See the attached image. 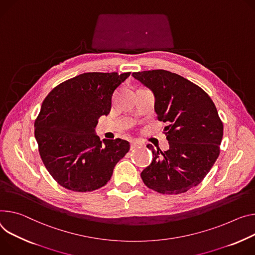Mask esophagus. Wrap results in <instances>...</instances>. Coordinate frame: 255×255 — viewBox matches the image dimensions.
<instances>
[{"instance_id":"34e87169","label":"esophagus","mask_w":255,"mask_h":255,"mask_svg":"<svg viewBox=\"0 0 255 255\" xmlns=\"http://www.w3.org/2000/svg\"><path fill=\"white\" fill-rule=\"evenodd\" d=\"M131 149H133V148H135V147H137L138 145H140V143L138 142V141H136V140H133V141H131Z\"/></svg>"}]
</instances>
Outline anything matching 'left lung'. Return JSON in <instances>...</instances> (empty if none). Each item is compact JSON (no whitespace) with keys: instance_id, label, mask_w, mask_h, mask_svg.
Here are the masks:
<instances>
[{"instance_id":"8db88e82","label":"left lung","mask_w":255,"mask_h":255,"mask_svg":"<svg viewBox=\"0 0 255 255\" xmlns=\"http://www.w3.org/2000/svg\"><path fill=\"white\" fill-rule=\"evenodd\" d=\"M132 76L154 96L159 121L168 123L164 132L169 149L151 144L153 158L141 172L146 186L161 194H180L197 186L220 154L223 123L215 104L199 86L166 70L134 72Z\"/></svg>"}]
</instances>
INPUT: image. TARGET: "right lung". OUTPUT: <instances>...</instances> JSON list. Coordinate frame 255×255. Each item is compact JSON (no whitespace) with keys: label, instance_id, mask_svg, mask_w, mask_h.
<instances>
[{"label":"right lung","instance_id":"obj_1","mask_svg":"<svg viewBox=\"0 0 255 255\" xmlns=\"http://www.w3.org/2000/svg\"><path fill=\"white\" fill-rule=\"evenodd\" d=\"M129 76L83 73L55 87L43 101L35 139L43 165L66 189L87 192L105 186L128 152L127 140L101 141L96 127L101 116L110 113L115 90Z\"/></svg>","mask_w":255,"mask_h":255}]
</instances>
